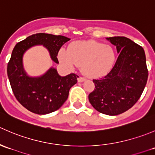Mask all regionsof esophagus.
I'll use <instances>...</instances> for the list:
<instances>
[{
    "label": "esophagus",
    "instance_id": "obj_1",
    "mask_svg": "<svg viewBox=\"0 0 155 155\" xmlns=\"http://www.w3.org/2000/svg\"><path fill=\"white\" fill-rule=\"evenodd\" d=\"M85 80V78H83V77H79V78H78V82H84Z\"/></svg>",
    "mask_w": 155,
    "mask_h": 155
}]
</instances>
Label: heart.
Returning <instances> with one entry per match:
<instances>
[{
    "instance_id": "heart-1",
    "label": "heart",
    "mask_w": 155,
    "mask_h": 155,
    "mask_svg": "<svg viewBox=\"0 0 155 155\" xmlns=\"http://www.w3.org/2000/svg\"><path fill=\"white\" fill-rule=\"evenodd\" d=\"M58 60L69 69L82 66V71L89 78L107 75L115 64L116 52L112 46L94 40L71 43L68 49L61 48Z\"/></svg>"
}]
</instances>
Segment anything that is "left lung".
<instances>
[{
  "label": "left lung",
  "instance_id": "left-lung-1",
  "mask_svg": "<svg viewBox=\"0 0 155 155\" xmlns=\"http://www.w3.org/2000/svg\"><path fill=\"white\" fill-rule=\"evenodd\" d=\"M119 54L107 76L93 79L95 89L88 100L97 111L117 115L130 109L140 99L147 79L145 51L142 46L125 37H107Z\"/></svg>",
  "mask_w": 155,
  "mask_h": 155
}]
</instances>
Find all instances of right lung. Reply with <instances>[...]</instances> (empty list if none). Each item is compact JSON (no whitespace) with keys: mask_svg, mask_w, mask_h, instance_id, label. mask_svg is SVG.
Wrapping results in <instances>:
<instances>
[{"mask_svg":"<svg viewBox=\"0 0 155 155\" xmlns=\"http://www.w3.org/2000/svg\"><path fill=\"white\" fill-rule=\"evenodd\" d=\"M70 39L61 35L39 33L17 43L7 64V76L17 101L25 108L38 115L58 110L67 101L70 87L77 82V75L61 76L57 70L50 68L40 76H30L23 67V55L30 48L44 46L51 59L58 64L59 50Z\"/></svg>","mask_w":155,"mask_h":155,"instance_id":"add662e5","label":"right lung"}]
</instances>
